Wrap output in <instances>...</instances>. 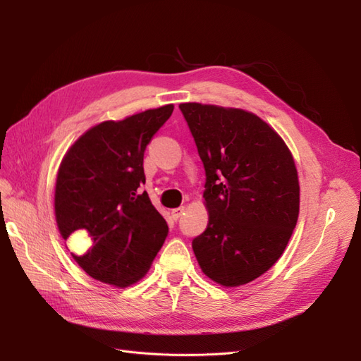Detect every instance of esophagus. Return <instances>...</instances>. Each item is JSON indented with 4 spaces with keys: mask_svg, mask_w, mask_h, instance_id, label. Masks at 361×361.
I'll use <instances>...</instances> for the list:
<instances>
[{
    "mask_svg": "<svg viewBox=\"0 0 361 361\" xmlns=\"http://www.w3.org/2000/svg\"><path fill=\"white\" fill-rule=\"evenodd\" d=\"M183 212H185V207H183V206H180V207H176V209H173V211H171V216H173V220H179V218L183 215Z\"/></svg>",
    "mask_w": 361,
    "mask_h": 361,
    "instance_id": "34e87169",
    "label": "esophagus"
}]
</instances>
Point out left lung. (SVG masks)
<instances>
[{
	"mask_svg": "<svg viewBox=\"0 0 361 361\" xmlns=\"http://www.w3.org/2000/svg\"><path fill=\"white\" fill-rule=\"evenodd\" d=\"M206 171V231L192 239L204 274L226 288L260 277L285 251L300 214L298 173L285 141L239 108L179 105Z\"/></svg>",
	"mask_w": 361,
	"mask_h": 361,
	"instance_id": "obj_1",
	"label": "left lung"
}]
</instances>
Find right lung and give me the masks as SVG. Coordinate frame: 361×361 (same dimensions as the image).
<instances>
[{
  "instance_id": "add662e5",
  "label": "right lung",
  "mask_w": 361,
  "mask_h": 361,
  "mask_svg": "<svg viewBox=\"0 0 361 361\" xmlns=\"http://www.w3.org/2000/svg\"><path fill=\"white\" fill-rule=\"evenodd\" d=\"M173 104L84 133L64 155L56 182V220L63 239L80 231L73 259L90 277L126 288L146 276L169 226L146 191V146L173 113Z\"/></svg>"
}]
</instances>
